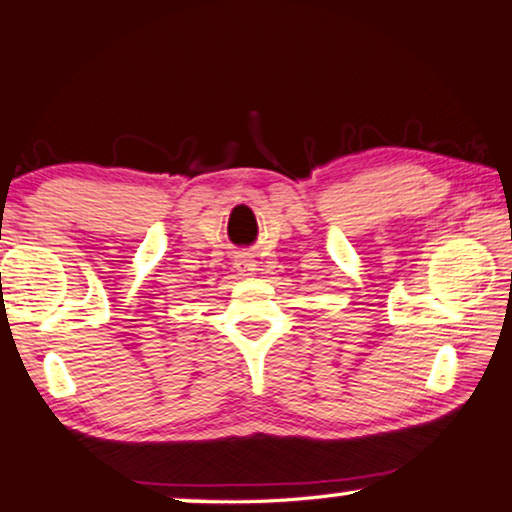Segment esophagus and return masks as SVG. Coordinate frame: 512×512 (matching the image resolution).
<instances>
[{"instance_id":"esophagus-1","label":"esophagus","mask_w":512,"mask_h":512,"mask_svg":"<svg viewBox=\"0 0 512 512\" xmlns=\"http://www.w3.org/2000/svg\"><path fill=\"white\" fill-rule=\"evenodd\" d=\"M234 267H236V271H238V274H241V276H252V274H255L257 264H255V260H252L250 255H245V252H243V255H236Z\"/></svg>"}]
</instances>
